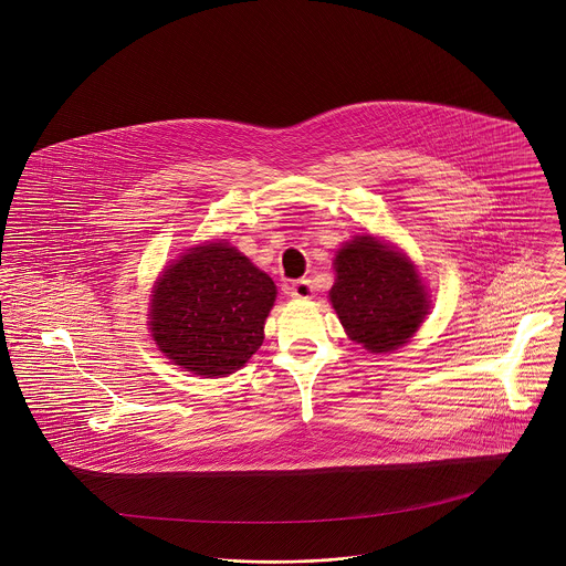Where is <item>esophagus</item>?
Instances as JSON below:
<instances>
[{"instance_id": "1", "label": "esophagus", "mask_w": 566, "mask_h": 566, "mask_svg": "<svg viewBox=\"0 0 566 566\" xmlns=\"http://www.w3.org/2000/svg\"><path fill=\"white\" fill-rule=\"evenodd\" d=\"M287 294H290L292 298L307 301V298L314 296V285H312V281H307V279H301V281H294V283L287 285Z\"/></svg>"}]
</instances>
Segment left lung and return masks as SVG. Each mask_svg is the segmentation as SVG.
Wrapping results in <instances>:
<instances>
[{
  "label": "left lung",
  "instance_id": "1",
  "mask_svg": "<svg viewBox=\"0 0 566 566\" xmlns=\"http://www.w3.org/2000/svg\"><path fill=\"white\" fill-rule=\"evenodd\" d=\"M331 305L348 337L370 353H392L429 314L416 265L373 235H357L335 254Z\"/></svg>",
  "mask_w": 566,
  "mask_h": 566
}]
</instances>
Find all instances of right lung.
<instances>
[{
    "label": "right lung",
    "instance_id": "right-lung-1",
    "mask_svg": "<svg viewBox=\"0 0 566 566\" xmlns=\"http://www.w3.org/2000/svg\"><path fill=\"white\" fill-rule=\"evenodd\" d=\"M274 298V281L235 245L200 243L159 276L150 331L176 366L200 377H227L261 346Z\"/></svg>",
    "mask_w": 566,
    "mask_h": 566
}]
</instances>
